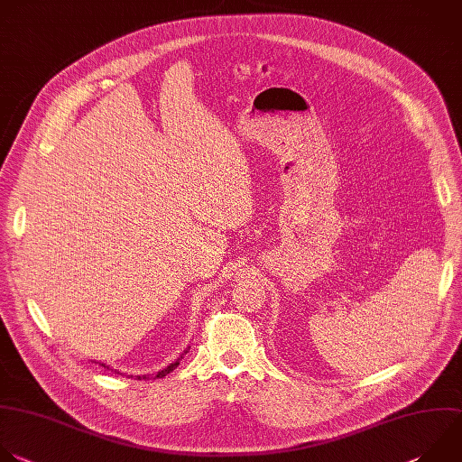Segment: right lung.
<instances>
[{
	"instance_id": "1",
	"label": "right lung",
	"mask_w": 462,
	"mask_h": 462,
	"mask_svg": "<svg viewBox=\"0 0 462 462\" xmlns=\"http://www.w3.org/2000/svg\"><path fill=\"white\" fill-rule=\"evenodd\" d=\"M189 350H190V346H189V348H187V350H185V352H183V354H181V356H180V357H178V359H176V361H174V363H171V365H169V366H165V368H163V370H160V372H158V374H156V377H165V375H167V374H171V372H172V370H174V368H178V365H180V363H181V359H183V356H185V354H187V352H189ZM101 366H105V365H101ZM105 368H108V366H105ZM117 374H119V372H117ZM137 379H146V375H137Z\"/></svg>"
}]
</instances>
